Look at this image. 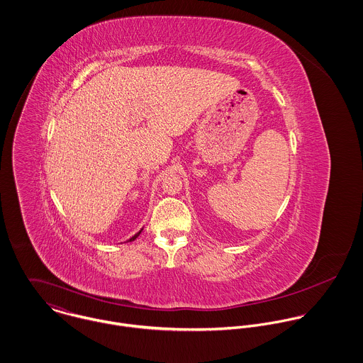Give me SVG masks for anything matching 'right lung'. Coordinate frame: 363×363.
Masks as SVG:
<instances>
[{"label": "right lung", "instance_id": "right-lung-1", "mask_svg": "<svg viewBox=\"0 0 363 363\" xmlns=\"http://www.w3.org/2000/svg\"><path fill=\"white\" fill-rule=\"evenodd\" d=\"M141 232H143V229H141V230H140V232H138V233H135V235H134V236H133V238H131V239H128V240H127V242H133V240H135V239H137V238H138V236H140V233H141Z\"/></svg>", "mask_w": 363, "mask_h": 363}]
</instances>
